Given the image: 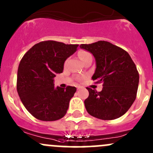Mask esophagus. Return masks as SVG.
Listing matches in <instances>:
<instances>
[{"instance_id":"1","label":"esophagus","mask_w":153,"mask_h":153,"mask_svg":"<svg viewBox=\"0 0 153 153\" xmlns=\"http://www.w3.org/2000/svg\"><path fill=\"white\" fill-rule=\"evenodd\" d=\"M76 88H77V90H79V89H81L82 87H81V86H77Z\"/></svg>"}]
</instances>
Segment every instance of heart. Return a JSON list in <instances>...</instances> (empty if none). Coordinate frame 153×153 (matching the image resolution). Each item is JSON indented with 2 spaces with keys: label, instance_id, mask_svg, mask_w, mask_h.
I'll list each match as a JSON object with an SVG mask.
<instances>
[{
  "label": "heart",
  "instance_id": "heart-1",
  "mask_svg": "<svg viewBox=\"0 0 153 153\" xmlns=\"http://www.w3.org/2000/svg\"><path fill=\"white\" fill-rule=\"evenodd\" d=\"M79 55V57L80 58V59H83L85 57H86V56H88V55H90V53L88 52V51H79L78 53Z\"/></svg>",
  "mask_w": 153,
  "mask_h": 153
}]
</instances>
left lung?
Returning <instances> with one entry per match:
<instances>
[{
    "label": "left lung",
    "instance_id": "left-lung-1",
    "mask_svg": "<svg viewBox=\"0 0 153 153\" xmlns=\"http://www.w3.org/2000/svg\"><path fill=\"white\" fill-rule=\"evenodd\" d=\"M80 48L93 53L97 68L92 79L102 83V91L87 88L89 96L85 106L91 116L113 120L123 116L136 98L139 74L129 53L109 42L82 44Z\"/></svg>",
    "mask_w": 153,
    "mask_h": 153
}]
</instances>
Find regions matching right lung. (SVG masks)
I'll list each match as a JSON object with an SVG mask.
<instances>
[{"instance_id":"1","label":"right lung","mask_w":153,"mask_h":153,"mask_svg":"<svg viewBox=\"0 0 153 153\" xmlns=\"http://www.w3.org/2000/svg\"><path fill=\"white\" fill-rule=\"evenodd\" d=\"M78 45L42 41L31 47L20 60L17 91L25 108L36 119L50 122L66 114L76 88H54L53 78L62 73L64 62Z\"/></svg>"}]
</instances>
